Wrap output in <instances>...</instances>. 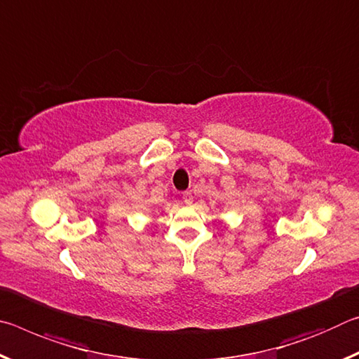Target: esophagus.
Listing matches in <instances>:
<instances>
[{
    "label": "esophagus",
    "mask_w": 359,
    "mask_h": 359,
    "mask_svg": "<svg viewBox=\"0 0 359 359\" xmlns=\"http://www.w3.org/2000/svg\"><path fill=\"white\" fill-rule=\"evenodd\" d=\"M182 199H184V203L187 205H191L193 204V194L190 191H185L184 196H182Z\"/></svg>",
    "instance_id": "1"
}]
</instances>
